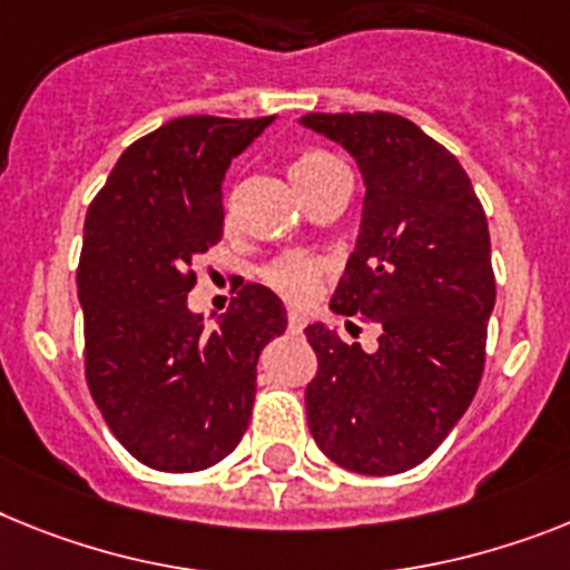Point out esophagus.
I'll return each instance as SVG.
<instances>
[{"label":"esophagus","mask_w":570,"mask_h":570,"mask_svg":"<svg viewBox=\"0 0 570 570\" xmlns=\"http://www.w3.org/2000/svg\"><path fill=\"white\" fill-rule=\"evenodd\" d=\"M304 315L301 313H289V318H286V327H289V333H301L304 330Z\"/></svg>","instance_id":"obj_1"}]
</instances>
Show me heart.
<instances>
[{"label": "heart", "mask_w": 570, "mask_h": 570, "mask_svg": "<svg viewBox=\"0 0 570 570\" xmlns=\"http://www.w3.org/2000/svg\"><path fill=\"white\" fill-rule=\"evenodd\" d=\"M342 161L327 150H304L293 161V179L304 194L330 174L342 170ZM327 275V263L313 255H286L277 257L263 269V281L275 289L277 295L289 304H307Z\"/></svg>", "instance_id": "heart-1"}]
</instances>
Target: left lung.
Returning <instances> with one entry per match:
<instances>
[{"mask_svg": "<svg viewBox=\"0 0 570 570\" xmlns=\"http://www.w3.org/2000/svg\"><path fill=\"white\" fill-rule=\"evenodd\" d=\"M301 124L342 145L365 179L356 248L330 309L382 330L374 353L324 324L304 330L318 356L304 396L309 432L344 470L396 475L443 443L484 374L490 228L466 170L403 115L309 112Z\"/></svg>", "mask_w": 570, "mask_h": 570, "instance_id": "left-lung-1", "label": "left lung"}]
</instances>
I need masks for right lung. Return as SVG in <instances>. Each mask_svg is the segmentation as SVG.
Segmentation results:
<instances>
[{"mask_svg": "<svg viewBox=\"0 0 570 570\" xmlns=\"http://www.w3.org/2000/svg\"><path fill=\"white\" fill-rule=\"evenodd\" d=\"M266 118L185 115L132 141L86 214L78 295L86 385L109 432L159 472L232 455L255 405L257 358L286 330L246 284L219 327L188 309L194 263L223 237V179Z\"/></svg>", "mask_w": 570, "mask_h": 570, "instance_id": "add662e5", "label": "right lung"}]
</instances>
